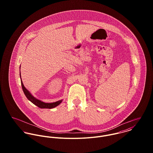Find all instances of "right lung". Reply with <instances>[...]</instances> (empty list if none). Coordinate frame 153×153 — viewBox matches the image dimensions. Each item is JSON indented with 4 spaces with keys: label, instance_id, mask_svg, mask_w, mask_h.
<instances>
[{
    "label": "right lung",
    "instance_id": "add662e5",
    "mask_svg": "<svg viewBox=\"0 0 153 153\" xmlns=\"http://www.w3.org/2000/svg\"><path fill=\"white\" fill-rule=\"evenodd\" d=\"M20 69H21V66H20ZM20 78H21V80L22 89H23V91L26 97L28 99V100H29L31 102H32L33 104H35V105H36L39 108H48V109L53 108L57 107L58 105H59L62 102L63 100H59V101H56L55 102L46 103V102H44L43 101L36 98L35 97H33L32 95V94L23 85V84L22 82V78H21V71H20Z\"/></svg>",
    "mask_w": 153,
    "mask_h": 153
}]
</instances>
